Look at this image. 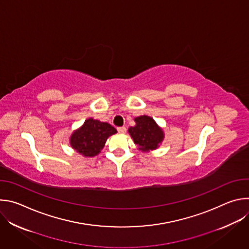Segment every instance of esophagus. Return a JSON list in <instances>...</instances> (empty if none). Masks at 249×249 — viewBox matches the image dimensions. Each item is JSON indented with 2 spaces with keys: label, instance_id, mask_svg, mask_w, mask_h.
Masks as SVG:
<instances>
[{
  "label": "esophagus",
  "instance_id": "obj_1",
  "mask_svg": "<svg viewBox=\"0 0 249 249\" xmlns=\"http://www.w3.org/2000/svg\"><path fill=\"white\" fill-rule=\"evenodd\" d=\"M117 131H118L120 134H125L126 131H127V129H126V127L122 126V127H118V128H117Z\"/></svg>",
  "mask_w": 249,
  "mask_h": 249
}]
</instances>
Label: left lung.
I'll list each match as a JSON object with an SVG mask.
<instances>
[{
	"mask_svg": "<svg viewBox=\"0 0 249 249\" xmlns=\"http://www.w3.org/2000/svg\"><path fill=\"white\" fill-rule=\"evenodd\" d=\"M134 120L136 125L130 127L128 132L138 149L142 152L158 149L164 138V134L156 121L147 115L136 117Z\"/></svg>",
	"mask_w": 249,
	"mask_h": 249,
	"instance_id": "1",
	"label": "left lung"
}]
</instances>
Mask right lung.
<instances>
[{
	"instance_id": "1",
	"label": "right lung",
	"mask_w": 249,
	"mask_h": 249,
	"mask_svg": "<svg viewBox=\"0 0 249 249\" xmlns=\"http://www.w3.org/2000/svg\"><path fill=\"white\" fill-rule=\"evenodd\" d=\"M115 133L117 130L110 124L89 118L70 137V144L82 156L94 157L103 149L107 138Z\"/></svg>"
}]
</instances>
